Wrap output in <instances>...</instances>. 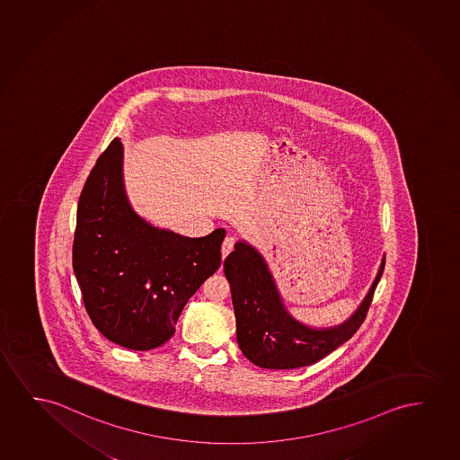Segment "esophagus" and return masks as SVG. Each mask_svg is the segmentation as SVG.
Wrapping results in <instances>:
<instances>
[{
    "instance_id": "1",
    "label": "esophagus",
    "mask_w": 460,
    "mask_h": 460,
    "mask_svg": "<svg viewBox=\"0 0 460 460\" xmlns=\"http://www.w3.org/2000/svg\"><path fill=\"white\" fill-rule=\"evenodd\" d=\"M234 250V237L227 235L226 239L223 240V245H221V256L223 259L226 258L229 252Z\"/></svg>"
}]
</instances>
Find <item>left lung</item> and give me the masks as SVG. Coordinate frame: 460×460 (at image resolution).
<instances>
[{
    "label": "left lung",
    "instance_id": "1",
    "mask_svg": "<svg viewBox=\"0 0 460 460\" xmlns=\"http://www.w3.org/2000/svg\"><path fill=\"white\" fill-rule=\"evenodd\" d=\"M223 267L231 284L240 350L259 367L296 369L321 361L358 332L385 262L357 313L346 323L330 330L305 327L286 313L264 259L252 246L235 243Z\"/></svg>",
    "mask_w": 460,
    "mask_h": 460
}]
</instances>
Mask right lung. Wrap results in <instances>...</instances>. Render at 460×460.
<instances>
[{
    "label": "right lung",
    "instance_id": "add662e5",
    "mask_svg": "<svg viewBox=\"0 0 460 460\" xmlns=\"http://www.w3.org/2000/svg\"><path fill=\"white\" fill-rule=\"evenodd\" d=\"M225 229L199 239L147 225L122 187L114 138L89 172L76 208L72 262L83 303L107 340L132 350L162 346L196 290L220 269Z\"/></svg>",
    "mask_w": 460,
    "mask_h": 460
}]
</instances>
